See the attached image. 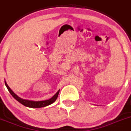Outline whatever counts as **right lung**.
<instances>
[{"instance_id": "1", "label": "right lung", "mask_w": 131, "mask_h": 131, "mask_svg": "<svg viewBox=\"0 0 131 131\" xmlns=\"http://www.w3.org/2000/svg\"><path fill=\"white\" fill-rule=\"evenodd\" d=\"M5 85L6 86L7 89H8V91L9 92V93L12 94V96L17 101H19V103H20L22 105L26 106V107H30V108H41V107H46L48 105H50L52 104L53 102H55L56 100H57V97H58L59 93V90L55 94V95H53V96H52L50 99L47 100H43V101H31V100H24V99L20 98V97L17 96V94L14 93L13 92V90L9 88V86H8L7 83L5 81Z\"/></svg>"}]
</instances>
